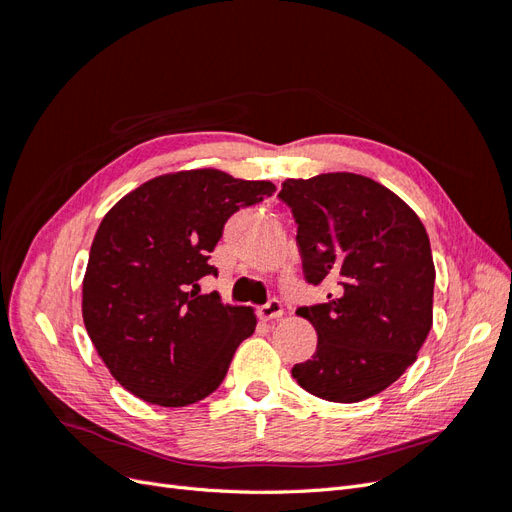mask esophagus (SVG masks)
Listing matches in <instances>:
<instances>
[{
    "mask_svg": "<svg viewBox=\"0 0 512 512\" xmlns=\"http://www.w3.org/2000/svg\"><path fill=\"white\" fill-rule=\"evenodd\" d=\"M282 316H284V305L277 301V299L269 301L267 305H260L258 307V318L260 320H277V318H282Z\"/></svg>",
    "mask_w": 512,
    "mask_h": 512,
    "instance_id": "34e87169",
    "label": "esophagus"
}]
</instances>
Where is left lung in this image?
Returning <instances> with one entry per match:
<instances>
[{
  "label": "left lung",
  "instance_id": "obj_1",
  "mask_svg": "<svg viewBox=\"0 0 512 512\" xmlns=\"http://www.w3.org/2000/svg\"><path fill=\"white\" fill-rule=\"evenodd\" d=\"M280 198L299 224L305 280L333 284L327 303L297 309L318 346L292 378L337 404L374 397L416 361L431 329L427 230L397 194L354 173L286 179Z\"/></svg>",
  "mask_w": 512,
  "mask_h": 512
}]
</instances>
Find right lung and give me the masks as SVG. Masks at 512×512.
Instances as JSON below:
<instances>
[{"instance_id": "right-lung-1", "label": "right lung", "mask_w": 512, "mask_h": 512, "mask_svg": "<svg viewBox=\"0 0 512 512\" xmlns=\"http://www.w3.org/2000/svg\"><path fill=\"white\" fill-rule=\"evenodd\" d=\"M275 192L271 181L194 168L149 179L104 215L83 277V322L123 389L183 408L222 384L256 329L252 307L200 294L226 220Z\"/></svg>"}]
</instances>
